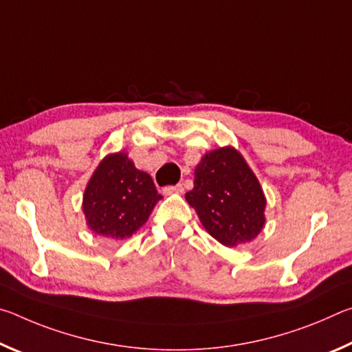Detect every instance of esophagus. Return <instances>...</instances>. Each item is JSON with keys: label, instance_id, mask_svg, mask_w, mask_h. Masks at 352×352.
Here are the masks:
<instances>
[{"label": "esophagus", "instance_id": "34e87169", "mask_svg": "<svg viewBox=\"0 0 352 352\" xmlns=\"http://www.w3.org/2000/svg\"><path fill=\"white\" fill-rule=\"evenodd\" d=\"M163 192L164 194H182L183 192V184L178 183V184H174V186H164L163 188Z\"/></svg>", "mask_w": 352, "mask_h": 352}]
</instances>
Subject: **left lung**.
Segmentation results:
<instances>
[{"instance_id": "left-lung-1", "label": "left lung", "mask_w": 352, "mask_h": 352, "mask_svg": "<svg viewBox=\"0 0 352 352\" xmlns=\"http://www.w3.org/2000/svg\"><path fill=\"white\" fill-rule=\"evenodd\" d=\"M194 175L186 200L214 239L236 247L259 234L265 222V197L239 152L223 147L206 153Z\"/></svg>"}]
</instances>
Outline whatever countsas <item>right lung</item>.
<instances>
[{
  "instance_id": "add662e5",
  "label": "right lung",
  "mask_w": 352,
  "mask_h": 352,
  "mask_svg": "<svg viewBox=\"0 0 352 352\" xmlns=\"http://www.w3.org/2000/svg\"><path fill=\"white\" fill-rule=\"evenodd\" d=\"M162 199L152 177L135 168L126 153L109 155L83 195L87 223L96 234L124 239L146 223Z\"/></svg>"
}]
</instances>
